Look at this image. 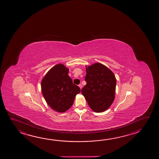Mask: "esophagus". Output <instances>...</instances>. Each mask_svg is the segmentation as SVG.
I'll return each instance as SVG.
<instances>
[{
    "label": "esophagus",
    "instance_id": "1",
    "mask_svg": "<svg viewBox=\"0 0 159 159\" xmlns=\"http://www.w3.org/2000/svg\"><path fill=\"white\" fill-rule=\"evenodd\" d=\"M79 87L80 88V89H82V85L81 84H79Z\"/></svg>",
    "mask_w": 159,
    "mask_h": 159
}]
</instances>
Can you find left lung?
<instances>
[{
    "instance_id": "8db88e82",
    "label": "left lung",
    "mask_w": 159,
    "mask_h": 159,
    "mask_svg": "<svg viewBox=\"0 0 159 159\" xmlns=\"http://www.w3.org/2000/svg\"><path fill=\"white\" fill-rule=\"evenodd\" d=\"M85 67L86 85L81 89V94L93 111H106L115 98V75L108 67L99 62Z\"/></svg>"
}]
</instances>
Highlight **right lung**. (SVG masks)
<instances>
[{
    "label": "right lung",
    "mask_w": 159,
    "mask_h": 159,
    "mask_svg": "<svg viewBox=\"0 0 159 159\" xmlns=\"http://www.w3.org/2000/svg\"><path fill=\"white\" fill-rule=\"evenodd\" d=\"M69 68L62 64L48 70L41 81V90L46 103L55 111L64 113L73 106L76 95L80 92L68 75Z\"/></svg>",
    "instance_id": "1"
}]
</instances>
